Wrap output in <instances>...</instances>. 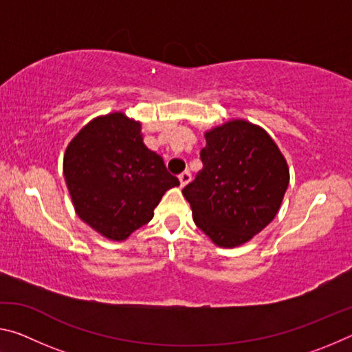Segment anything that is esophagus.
Masks as SVG:
<instances>
[{"label":"esophagus","mask_w":352,"mask_h":352,"mask_svg":"<svg viewBox=\"0 0 352 352\" xmlns=\"http://www.w3.org/2000/svg\"><path fill=\"white\" fill-rule=\"evenodd\" d=\"M178 180H180V184H182V188H184L186 186V184L190 182V174L188 170H184V172H182L180 175H178Z\"/></svg>","instance_id":"1"}]
</instances>
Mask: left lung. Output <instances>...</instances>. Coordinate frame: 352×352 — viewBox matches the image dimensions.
<instances>
[{"instance_id": "obj_1", "label": "left lung", "mask_w": 352, "mask_h": 352, "mask_svg": "<svg viewBox=\"0 0 352 352\" xmlns=\"http://www.w3.org/2000/svg\"><path fill=\"white\" fill-rule=\"evenodd\" d=\"M204 163L183 195L194 222L219 247L248 242L275 219L289 186V168L264 129L234 119L205 133Z\"/></svg>"}]
</instances>
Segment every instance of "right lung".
Listing matches in <instances>:
<instances>
[{"mask_svg": "<svg viewBox=\"0 0 352 352\" xmlns=\"http://www.w3.org/2000/svg\"><path fill=\"white\" fill-rule=\"evenodd\" d=\"M63 175L77 216L111 241L151 222L166 190L180 184L142 142L141 124L121 111L94 118L71 140Z\"/></svg>", "mask_w": 352, "mask_h": 352, "instance_id": "obj_1", "label": "right lung"}]
</instances>
